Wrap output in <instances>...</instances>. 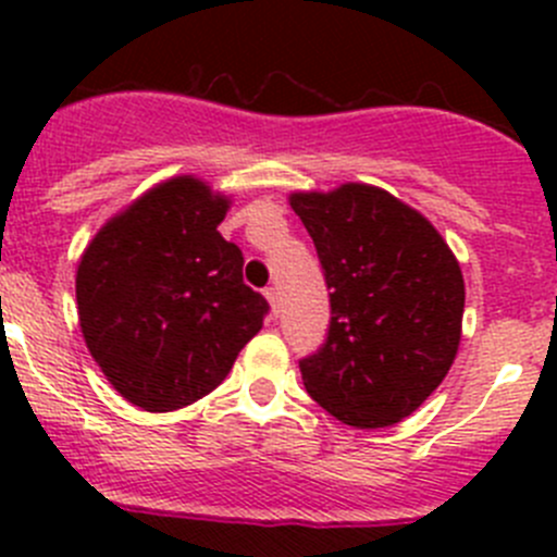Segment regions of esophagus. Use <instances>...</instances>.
<instances>
[{"label": "esophagus", "instance_id": "1", "mask_svg": "<svg viewBox=\"0 0 557 557\" xmlns=\"http://www.w3.org/2000/svg\"><path fill=\"white\" fill-rule=\"evenodd\" d=\"M263 296H267L269 310H272V314H277V312H280V296H277V288H267V290H263Z\"/></svg>", "mask_w": 557, "mask_h": 557}]
</instances>
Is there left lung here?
<instances>
[{
	"instance_id": "1",
	"label": "left lung",
	"mask_w": 557,
	"mask_h": 557,
	"mask_svg": "<svg viewBox=\"0 0 557 557\" xmlns=\"http://www.w3.org/2000/svg\"><path fill=\"white\" fill-rule=\"evenodd\" d=\"M288 201L331 288L325 345L299 363L307 393L356 429L398 423L458 356V258L429 218L377 185L294 190Z\"/></svg>"
}]
</instances>
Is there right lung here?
I'll return each mask as SVG.
<instances>
[{"instance_id": "right-lung-1", "label": "right lung", "mask_w": 557, "mask_h": 557, "mask_svg": "<svg viewBox=\"0 0 557 557\" xmlns=\"http://www.w3.org/2000/svg\"><path fill=\"white\" fill-rule=\"evenodd\" d=\"M232 196L194 174L145 190L77 261V318L110 385L172 412L226 380L269 305L243 283V250L218 232Z\"/></svg>"}]
</instances>
